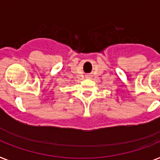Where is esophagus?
<instances>
[{
  "mask_svg": "<svg viewBox=\"0 0 160 160\" xmlns=\"http://www.w3.org/2000/svg\"><path fill=\"white\" fill-rule=\"evenodd\" d=\"M86 77H87V78H89V76H86Z\"/></svg>",
  "mask_w": 160,
  "mask_h": 160,
  "instance_id": "1",
  "label": "esophagus"
}]
</instances>
